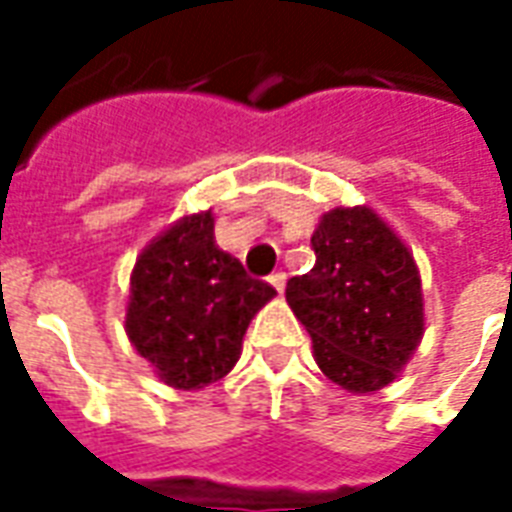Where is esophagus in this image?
Segmentation results:
<instances>
[{"label":"esophagus","mask_w":512,"mask_h":512,"mask_svg":"<svg viewBox=\"0 0 512 512\" xmlns=\"http://www.w3.org/2000/svg\"><path fill=\"white\" fill-rule=\"evenodd\" d=\"M268 282H271V285L277 288V293H285V285H288V274H285V271H277V274H271V277H268Z\"/></svg>","instance_id":"34e87169"}]
</instances>
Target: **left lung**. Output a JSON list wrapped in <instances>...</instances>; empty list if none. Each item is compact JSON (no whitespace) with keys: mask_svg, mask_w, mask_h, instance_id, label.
<instances>
[{"mask_svg":"<svg viewBox=\"0 0 512 512\" xmlns=\"http://www.w3.org/2000/svg\"><path fill=\"white\" fill-rule=\"evenodd\" d=\"M315 266L285 290L334 384L370 395L400 376L425 334L422 279L403 238L370 205H337L312 233Z\"/></svg>","mask_w":512,"mask_h":512,"instance_id":"8db88e82","label":"left lung"}]
</instances>
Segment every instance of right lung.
Here are the masks:
<instances>
[{"mask_svg": "<svg viewBox=\"0 0 512 512\" xmlns=\"http://www.w3.org/2000/svg\"><path fill=\"white\" fill-rule=\"evenodd\" d=\"M277 296L213 238V213H186L136 257L126 334L172 389H202L241 359L249 323Z\"/></svg>", "mask_w": 512, "mask_h": 512, "instance_id": "1", "label": "right lung"}]
</instances>
